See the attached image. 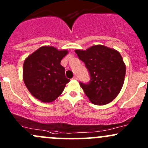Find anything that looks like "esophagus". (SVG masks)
Here are the masks:
<instances>
[{"mask_svg": "<svg viewBox=\"0 0 148 148\" xmlns=\"http://www.w3.org/2000/svg\"><path fill=\"white\" fill-rule=\"evenodd\" d=\"M73 79H77V75H74V77H73Z\"/></svg>", "mask_w": 148, "mask_h": 148, "instance_id": "34e87169", "label": "esophagus"}]
</instances>
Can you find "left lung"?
<instances>
[{"mask_svg": "<svg viewBox=\"0 0 148 148\" xmlns=\"http://www.w3.org/2000/svg\"><path fill=\"white\" fill-rule=\"evenodd\" d=\"M75 52L89 73L88 83L79 82L87 97L96 105L112 101L121 91L125 79V65L121 54L103 45L86 50L77 49Z\"/></svg>", "mask_w": 148, "mask_h": 148, "instance_id": "obj_1", "label": "left lung"}]
</instances>
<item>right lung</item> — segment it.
<instances>
[{
    "label": "right lung",
    "instance_id": "obj_1",
    "mask_svg": "<svg viewBox=\"0 0 148 148\" xmlns=\"http://www.w3.org/2000/svg\"><path fill=\"white\" fill-rule=\"evenodd\" d=\"M66 50L44 46L28 56L23 64V80L31 94L43 102L53 101L63 92L69 79L60 64Z\"/></svg>",
    "mask_w": 148,
    "mask_h": 148
}]
</instances>
